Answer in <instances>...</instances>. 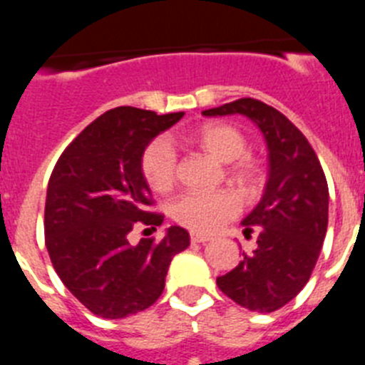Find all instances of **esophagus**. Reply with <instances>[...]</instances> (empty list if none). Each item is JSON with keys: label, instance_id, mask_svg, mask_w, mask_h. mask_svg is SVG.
<instances>
[{"label": "esophagus", "instance_id": "esophagus-1", "mask_svg": "<svg viewBox=\"0 0 365 365\" xmlns=\"http://www.w3.org/2000/svg\"><path fill=\"white\" fill-rule=\"evenodd\" d=\"M190 240H192V243H206V241H210L212 237H210V235L192 232V234H190Z\"/></svg>", "mask_w": 365, "mask_h": 365}]
</instances>
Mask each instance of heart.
I'll use <instances>...</instances> for the list:
<instances>
[{
    "mask_svg": "<svg viewBox=\"0 0 365 365\" xmlns=\"http://www.w3.org/2000/svg\"><path fill=\"white\" fill-rule=\"evenodd\" d=\"M177 140L185 146L197 148L227 164V177L240 192L250 195L259 182V168L247 153V138L237 128L225 122H205L195 130L177 135ZM140 170L148 186L153 192L164 193L175 182L177 155L172 144L157 138L146 146L140 157ZM240 212V201L232 192L219 190L210 193H185L175 199L170 208L172 217L180 227L197 234H212Z\"/></svg>",
    "mask_w": 365,
    "mask_h": 365,
    "instance_id": "1",
    "label": "heart"
}]
</instances>
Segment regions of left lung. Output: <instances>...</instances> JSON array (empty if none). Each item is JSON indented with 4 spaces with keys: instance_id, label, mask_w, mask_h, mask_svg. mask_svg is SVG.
Here are the masks:
<instances>
[{
    "instance_id": "8db88e82",
    "label": "left lung",
    "mask_w": 365,
    "mask_h": 365,
    "mask_svg": "<svg viewBox=\"0 0 365 365\" xmlns=\"http://www.w3.org/2000/svg\"><path fill=\"white\" fill-rule=\"evenodd\" d=\"M205 117L243 115L257 125L269 150L265 192L241 221L243 234L257 232V248L217 278L237 305L272 312L296 298L320 256L327 232L329 188L320 160L302 131L278 109L240 98L206 109Z\"/></svg>"
}]
</instances>
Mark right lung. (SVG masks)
<instances>
[{
	"instance_id": "obj_1",
	"label": "right lung",
	"mask_w": 365,
	"mask_h": 365,
	"mask_svg": "<svg viewBox=\"0 0 365 365\" xmlns=\"http://www.w3.org/2000/svg\"><path fill=\"white\" fill-rule=\"evenodd\" d=\"M182 117L115 108L87 125L54 166L45 245L63 285L93 314L118 320L153 305L173 256L188 248L190 234L180 227L166 228L159 243L133 247L128 240L137 222L163 225V215L148 212L151 190L140 157Z\"/></svg>"
}]
</instances>
